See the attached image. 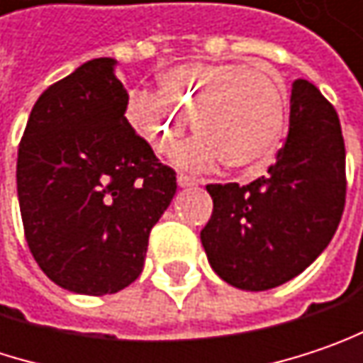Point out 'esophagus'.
<instances>
[{
	"label": "esophagus",
	"instance_id": "obj_1",
	"mask_svg": "<svg viewBox=\"0 0 363 363\" xmlns=\"http://www.w3.org/2000/svg\"><path fill=\"white\" fill-rule=\"evenodd\" d=\"M177 186L179 188H192V186H198V179L192 175H186V173H177Z\"/></svg>",
	"mask_w": 363,
	"mask_h": 363
}]
</instances>
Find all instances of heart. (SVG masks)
I'll return each mask as SVG.
<instances>
[{"instance_id":"1","label":"heart","mask_w":363,"mask_h":363,"mask_svg":"<svg viewBox=\"0 0 363 363\" xmlns=\"http://www.w3.org/2000/svg\"><path fill=\"white\" fill-rule=\"evenodd\" d=\"M123 111L161 155L177 148L190 119L196 138L177 152L188 167L213 169L220 161L229 171L254 173L271 163L281 144L287 99L279 80L260 67L188 62L161 74L159 92H130Z\"/></svg>"}]
</instances>
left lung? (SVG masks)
<instances>
[{
	"label": "left lung",
	"mask_w": 363,
	"mask_h": 363,
	"mask_svg": "<svg viewBox=\"0 0 363 363\" xmlns=\"http://www.w3.org/2000/svg\"><path fill=\"white\" fill-rule=\"evenodd\" d=\"M345 188L339 116L314 84L296 80L289 134L269 173L247 186H206L213 215L200 242L213 271L246 291L291 281L333 240Z\"/></svg>",
	"instance_id": "left-lung-1"
}]
</instances>
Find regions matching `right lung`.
Wrapping results in <instances>:
<instances>
[{"label":"right lung","mask_w":363,"mask_h":363,"mask_svg":"<svg viewBox=\"0 0 363 363\" xmlns=\"http://www.w3.org/2000/svg\"><path fill=\"white\" fill-rule=\"evenodd\" d=\"M116 64L91 60L51 84L18 146L26 244L55 285L82 296L138 279L150 229L177 190L175 171L125 119Z\"/></svg>","instance_id":"right-lung-1"}]
</instances>
